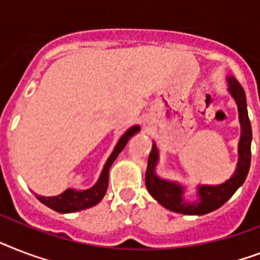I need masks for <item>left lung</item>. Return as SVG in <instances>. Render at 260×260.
Wrapping results in <instances>:
<instances>
[{
    "label": "left lung",
    "instance_id": "obj_1",
    "mask_svg": "<svg viewBox=\"0 0 260 260\" xmlns=\"http://www.w3.org/2000/svg\"><path fill=\"white\" fill-rule=\"evenodd\" d=\"M230 93L233 94L238 104L239 111V120L242 125V136L239 141V161L236 167L235 174L233 178L220 185H202L198 189L199 199L195 203H185L183 199V188L176 183L159 179L155 175V167L157 163V148L156 144L152 145L151 153L148 157V167L145 174V185L153 198L168 210L184 215H204L212 211L218 210L235 191L243 184L247 178L251 164V123L247 113L246 94L235 77H230Z\"/></svg>",
    "mask_w": 260,
    "mask_h": 260
}]
</instances>
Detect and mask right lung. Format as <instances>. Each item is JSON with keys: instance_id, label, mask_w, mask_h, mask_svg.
Instances as JSON below:
<instances>
[{"instance_id": "obj_1", "label": "right lung", "mask_w": 260, "mask_h": 260, "mask_svg": "<svg viewBox=\"0 0 260 260\" xmlns=\"http://www.w3.org/2000/svg\"><path fill=\"white\" fill-rule=\"evenodd\" d=\"M139 129H140V126L139 125L132 126L131 129L126 131L125 134L121 136V139H120L117 145H116V148L112 152V155L109 156V159L107 160V163H105L104 166V170L101 172L100 179H99V181H97L92 188L86 189V191H75V189L69 188L58 196L46 198V196L36 195L37 196V199H39L42 204H45V206H48L49 208H52V210L57 211V212H62V214L85 210V208L96 206V204L104 198L107 188H108L109 168H111V166L116 160V157L119 156L120 152L124 149V147H125L128 140H129V137L132 136V135L136 134Z\"/></svg>"}]
</instances>
